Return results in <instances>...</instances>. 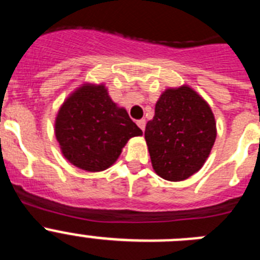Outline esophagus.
Instances as JSON below:
<instances>
[{
    "label": "esophagus",
    "mask_w": 260,
    "mask_h": 260,
    "mask_svg": "<svg viewBox=\"0 0 260 260\" xmlns=\"http://www.w3.org/2000/svg\"><path fill=\"white\" fill-rule=\"evenodd\" d=\"M137 125L139 126V127H141L142 130H143V132H144V128H146V119H144V118L138 119V121H137Z\"/></svg>",
    "instance_id": "34e87169"
}]
</instances>
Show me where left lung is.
Returning a JSON list of instances; mask_svg holds the SVG:
<instances>
[{"label": "left lung", "instance_id": "1", "mask_svg": "<svg viewBox=\"0 0 260 260\" xmlns=\"http://www.w3.org/2000/svg\"><path fill=\"white\" fill-rule=\"evenodd\" d=\"M152 167L168 181H182L198 172L216 139L212 110L190 87L167 89L144 132Z\"/></svg>", "mask_w": 260, "mask_h": 260}]
</instances>
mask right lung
I'll list each match as a JSON object with an SVG mask.
<instances>
[{
	"instance_id": "add662e5",
	"label": "right lung",
	"mask_w": 260,
	"mask_h": 260,
	"mask_svg": "<svg viewBox=\"0 0 260 260\" xmlns=\"http://www.w3.org/2000/svg\"><path fill=\"white\" fill-rule=\"evenodd\" d=\"M142 134L103 84L80 87L63 103L56 119V138L63 156L88 172L109 168L128 139Z\"/></svg>"
}]
</instances>
